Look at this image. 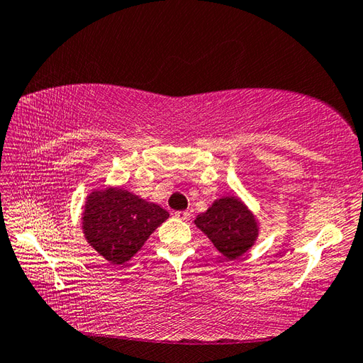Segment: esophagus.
Masks as SVG:
<instances>
[{"mask_svg":"<svg viewBox=\"0 0 363 363\" xmlns=\"http://www.w3.org/2000/svg\"><path fill=\"white\" fill-rule=\"evenodd\" d=\"M174 217L182 220V221H187V220H190V212H187V211H177V212H174Z\"/></svg>","mask_w":363,"mask_h":363,"instance_id":"esophagus-1","label":"esophagus"}]
</instances>
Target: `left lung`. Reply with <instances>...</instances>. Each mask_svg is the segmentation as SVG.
<instances>
[{"instance_id":"1","label":"left lung","mask_w":363,"mask_h":363,"mask_svg":"<svg viewBox=\"0 0 363 363\" xmlns=\"http://www.w3.org/2000/svg\"><path fill=\"white\" fill-rule=\"evenodd\" d=\"M195 225L228 259L242 256L257 237L254 215L240 199L233 196L215 201L207 212L198 215Z\"/></svg>"}]
</instances>
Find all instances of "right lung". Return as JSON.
<instances>
[{
    "instance_id": "obj_1",
    "label": "right lung",
    "mask_w": 363,
    "mask_h": 363,
    "mask_svg": "<svg viewBox=\"0 0 363 363\" xmlns=\"http://www.w3.org/2000/svg\"><path fill=\"white\" fill-rule=\"evenodd\" d=\"M168 217L160 206L130 191L107 189L87 198L82 225L87 242L111 264L123 265Z\"/></svg>"
}]
</instances>
